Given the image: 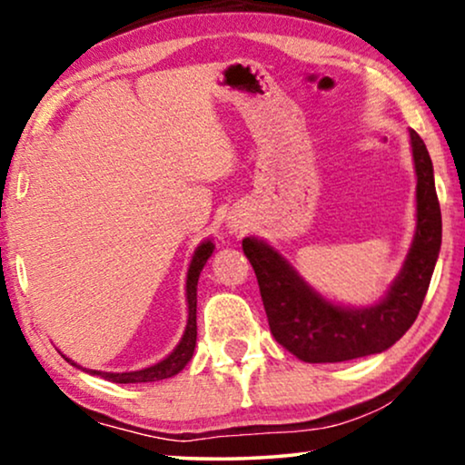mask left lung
<instances>
[{
	"mask_svg": "<svg viewBox=\"0 0 465 465\" xmlns=\"http://www.w3.org/2000/svg\"><path fill=\"white\" fill-rule=\"evenodd\" d=\"M417 171V232L406 262L387 296L374 307L347 309L328 302L264 241L243 239L258 277L271 332L279 345L309 364L347 361L381 353L412 326L428 294L442 243V218L434 167L423 139L411 129Z\"/></svg>",
	"mask_w": 465,
	"mask_h": 465,
	"instance_id": "obj_1",
	"label": "left lung"
}]
</instances>
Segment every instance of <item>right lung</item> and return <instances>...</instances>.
Instances as JSON below:
<instances>
[{
  "label": "right lung",
  "mask_w": 465,
  "mask_h": 465,
  "mask_svg": "<svg viewBox=\"0 0 465 465\" xmlns=\"http://www.w3.org/2000/svg\"><path fill=\"white\" fill-rule=\"evenodd\" d=\"M213 252V243L212 241H205L196 247L193 262H190L188 269V279H186V298H188V323H186V332H183L180 345L173 349V353L167 355L163 361L158 364L143 368V371H135V372H97V371H84L91 374H99L112 383H152V381H163L173 377L182 371L183 366L188 364L190 358L194 353V345H196V285H199V275L205 266L207 258L212 256Z\"/></svg>",
  "instance_id": "1"
}]
</instances>
